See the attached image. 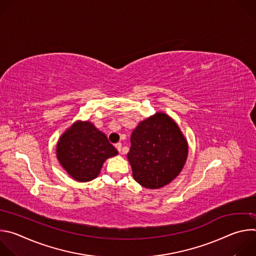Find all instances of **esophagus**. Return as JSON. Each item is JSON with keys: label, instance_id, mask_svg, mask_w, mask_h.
Returning <instances> with one entry per match:
<instances>
[{"label": "esophagus", "instance_id": "34e87169", "mask_svg": "<svg viewBox=\"0 0 256 256\" xmlns=\"http://www.w3.org/2000/svg\"><path fill=\"white\" fill-rule=\"evenodd\" d=\"M116 148L118 149V151L120 153H122V144H120V142L116 144Z\"/></svg>", "mask_w": 256, "mask_h": 256}]
</instances>
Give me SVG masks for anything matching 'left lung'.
<instances>
[{"instance_id": "obj_1", "label": "left lung", "mask_w": 256, "mask_h": 256, "mask_svg": "<svg viewBox=\"0 0 256 256\" xmlns=\"http://www.w3.org/2000/svg\"><path fill=\"white\" fill-rule=\"evenodd\" d=\"M130 144L128 159L134 179L150 190L169 184L181 172L188 155L184 136L163 112L140 122L132 134Z\"/></svg>"}]
</instances>
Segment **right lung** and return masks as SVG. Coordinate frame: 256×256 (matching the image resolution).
<instances>
[{
  "mask_svg": "<svg viewBox=\"0 0 256 256\" xmlns=\"http://www.w3.org/2000/svg\"><path fill=\"white\" fill-rule=\"evenodd\" d=\"M118 154L107 136L90 122H74L56 144V158L60 164L79 182L96 178L105 160Z\"/></svg>",
  "mask_w": 256,
  "mask_h": 256,
  "instance_id": "1",
  "label": "right lung"
}]
</instances>
